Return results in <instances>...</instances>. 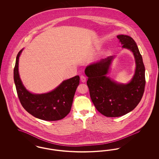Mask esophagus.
Here are the masks:
<instances>
[{
    "mask_svg": "<svg viewBox=\"0 0 159 159\" xmlns=\"http://www.w3.org/2000/svg\"><path fill=\"white\" fill-rule=\"evenodd\" d=\"M80 80H81V82H86V77H84V76H83V75H82V76H80Z\"/></svg>",
    "mask_w": 159,
    "mask_h": 159,
    "instance_id": "1",
    "label": "esophagus"
}]
</instances>
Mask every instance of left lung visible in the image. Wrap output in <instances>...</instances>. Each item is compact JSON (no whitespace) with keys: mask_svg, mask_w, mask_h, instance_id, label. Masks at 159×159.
<instances>
[{"mask_svg":"<svg viewBox=\"0 0 159 159\" xmlns=\"http://www.w3.org/2000/svg\"><path fill=\"white\" fill-rule=\"evenodd\" d=\"M117 38L122 48L129 49L134 55L136 68L130 81L126 84L117 83L106 76L114 56L91 64L84 71L92 102L100 113L109 117H120L132 111L142 98L145 85V67L136 42L127 35Z\"/></svg>","mask_w":159,"mask_h":159,"instance_id":"left-lung-1","label":"left lung"}]
</instances>
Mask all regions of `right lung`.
Returning <instances> with one entry per match:
<instances>
[{
  "label": "right lung",
  "instance_id": "1",
  "mask_svg": "<svg viewBox=\"0 0 159 159\" xmlns=\"http://www.w3.org/2000/svg\"><path fill=\"white\" fill-rule=\"evenodd\" d=\"M23 50L16 56L14 79L23 108L34 117L43 120L55 121L64 118L71 110L76 89L79 84V76L64 80L49 92L42 94L31 93L23 85L18 72L19 58Z\"/></svg>",
  "mask_w": 159,
  "mask_h": 159
}]
</instances>
